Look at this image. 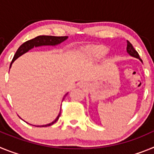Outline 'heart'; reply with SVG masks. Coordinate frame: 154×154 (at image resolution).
<instances>
[{
  "mask_svg": "<svg viewBox=\"0 0 154 154\" xmlns=\"http://www.w3.org/2000/svg\"><path fill=\"white\" fill-rule=\"evenodd\" d=\"M108 51V48L103 45L91 46V47L86 48L87 54L92 60H96V59L103 58V56L106 55Z\"/></svg>",
  "mask_w": 154,
  "mask_h": 154,
  "instance_id": "obj_1",
  "label": "heart"
}]
</instances>
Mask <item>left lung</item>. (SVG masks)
Wrapping results in <instances>:
<instances>
[{"label": "left lung", "mask_w": 154, "mask_h": 154, "mask_svg": "<svg viewBox=\"0 0 154 154\" xmlns=\"http://www.w3.org/2000/svg\"><path fill=\"white\" fill-rule=\"evenodd\" d=\"M126 51H127V53L130 55V56L138 58V59H140V60L142 62V60H141L140 58V55H139L138 52H137V51L134 49V48L133 47L132 44L130 43V42H129V41H127V47H126Z\"/></svg>", "instance_id": "1"}]
</instances>
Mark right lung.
I'll list each match as a JSON object with an SVG mask.
<instances>
[{"label": "right lung", "mask_w": 154, "mask_h": 154, "mask_svg": "<svg viewBox=\"0 0 154 154\" xmlns=\"http://www.w3.org/2000/svg\"><path fill=\"white\" fill-rule=\"evenodd\" d=\"M67 38H68V36L56 37V36H48V35H40V36L36 37V38H35L31 39V40L29 41H27L26 42L23 43V44L18 48V49L17 50L15 55H14L13 59H12L11 63L10 65V69L11 67L13 62H14L17 58H19V57L21 56L22 55H24V54H25L26 52H28L29 50L34 48V47L37 48V47H41V46H56L62 43L63 42H65ZM67 94L68 92L65 94V96H64L63 99H62V101H63L64 98L67 96ZM60 115H61V108H60V111H59V113H58V116H57V117L55 118V120L52 121L51 123H48V124L46 125H42V126H35V125H33V126H38V127H45V126H51V125L54 124V123L58 120L59 116H60ZM19 117H20V116H19ZM28 124H30V123H28Z\"/></svg>", "instance_id": "add662e5"}]
</instances>
